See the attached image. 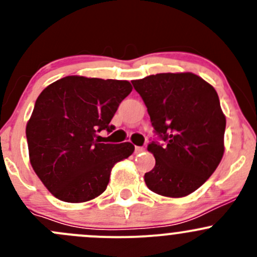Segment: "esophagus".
<instances>
[{"label": "esophagus", "mask_w": 257, "mask_h": 257, "mask_svg": "<svg viewBox=\"0 0 257 257\" xmlns=\"http://www.w3.org/2000/svg\"><path fill=\"white\" fill-rule=\"evenodd\" d=\"M144 150L143 147H136V149H134V152H136V154H139V153H142Z\"/></svg>", "instance_id": "1"}]
</instances>
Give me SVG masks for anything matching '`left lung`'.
I'll return each mask as SVG.
<instances>
[{"mask_svg": "<svg viewBox=\"0 0 257 257\" xmlns=\"http://www.w3.org/2000/svg\"><path fill=\"white\" fill-rule=\"evenodd\" d=\"M154 133L148 152L155 167L144 181L154 193L186 196L200 188L224 155L226 119L212 85L194 73H159L133 80Z\"/></svg>", "mask_w": 257, "mask_h": 257, "instance_id": "8db88e82", "label": "left lung"}]
</instances>
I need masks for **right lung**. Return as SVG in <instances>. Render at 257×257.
I'll return each mask as SVG.
<instances>
[{
    "label": "right lung",
    "mask_w": 257,
    "mask_h": 257,
    "mask_svg": "<svg viewBox=\"0 0 257 257\" xmlns=\"http://www.w3.org/2000/svg\"><path fill=\"white\" fill-rule=\"evenodd\" d=\"M128 80L68 76L42 90L26 126L33 170L53 196L84 203L107 189L114 164L133 154L132 143L104 144L110 124L132 92Z\"/></svg>",
    "instance_id": "right-lung-1"
}]
</instances>
